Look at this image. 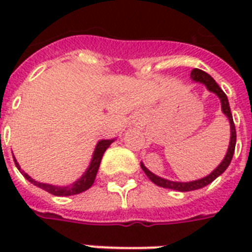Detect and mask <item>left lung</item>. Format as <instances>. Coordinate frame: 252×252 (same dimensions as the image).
Returning <instances> with one entry per match:
<instances>
[{"mask_svg":"<svg viewBox=\"0 0 252 252\" xmlns=\"http://www.w3.org/2000/svg\"><path fill=\"white\" fill-rule=\"evenodd\" d=\"M191 78L192 81H195V82H200V84H203L207 86V89L212 93H215L217 96L221 100V108H222V112L227 116L229 119V123H230V144H229V148H227V153L223 158V161L221 162L219 165V167L215 168L213 171L209 174L205 178H201V179L193 180V182H186V183H182V182H172V180H167L163 179L161 176H157L156 174H153L152 171H149L148 168L144 166V163L141 162V168L144 170L148 178H149L154 184H157L159 187L163 188H170V189H175V191H180V192H188V191H195V189H200V188L205 187L209 183H212L213 180L222 174L225 170L227 168V166L230 165L231 158H233V154H234L235 150V142H237V133H235V126L234 122H233V116H231V111H230V106H229V100H227L226 94L223 93L222 89L217 85L213 78H212L208 73H205L204 70H200V69H193L191 72Z\"/></svg>","mask_w":252,"mask_h":252,"instance_id":"obj_1","label":"left lung"}]
</instances>
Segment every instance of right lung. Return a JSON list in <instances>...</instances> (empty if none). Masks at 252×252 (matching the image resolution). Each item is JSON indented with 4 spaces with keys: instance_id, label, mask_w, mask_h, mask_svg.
<instances>
[{
    "instance_id": "obj_1",
    "label": "right lung",
    "mask_w": 252,
    "mask_h": 252,
    "mask_svg": "<svg viewBox=\"0 0 252 252\" xmlns=\"http://www.w3.org/2000/svg\"><path fill=\"white\" fill-rule=\"evenodd\" d=\"M112 142H114V140H100V141L96 144V146H95L90 166H89V168L86 170V172H85L84 175L81 176L77 182H74V183L70 184V186H66V187H59V186H52V184L39 183L36 180H33L31 176L27 175L25 171H22L21 166H19V163L17 162V159H14V162H15V166H17L18 170L23 174V176H25L26 179L29 180V182H31L32 184H35V186H37L39 188H41V189H44V191L49 192L51 195L55 196H72L86 191V189H89V188L93 186V183H94L95 180V176H96V172H98L99 165H100V161H102L103 154H104L106 149L112 144Z\"/></svg>"
}]
</instances>
